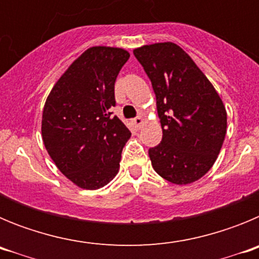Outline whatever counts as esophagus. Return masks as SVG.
Segmentation results:
<instances>
[{
	"label": "esophagus",
	"instance_id": "34e87169",
	"mask_svg": "<svg viewBox=\"0 0 259 259\" xmlns=\"http://www.w3.org/2000/svg\"><path fill=\"white\" fill-rule=\"evenodd\" d=\"M143 118H141V116H136V118H134L132 119V124L135 125V128H136V130H139V128L141 127V124H143Z\"/></svg>",
	"mask_w": 259,
	"mask_h": 259
}]
</instances>
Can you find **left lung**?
Returning <instances> with one entry per match:
<instances>
[{"label": "left lung", "mask_w": 259, "mask_h": 259, "mask_svg": "<svg viewBox=\"0 0 259 259\" xmlns=\"http://www.w3.org/2000/svg\"><path fill=\"white\" fill-rule=\"evenodd\" d=\"M152 81L161 119L162 141L149 149L158 175L189 184L211 168L227 131L221 97L191 57L174 42L134 50Z\"/></svg>", "instance_id": "obj_1"}]
</instances>
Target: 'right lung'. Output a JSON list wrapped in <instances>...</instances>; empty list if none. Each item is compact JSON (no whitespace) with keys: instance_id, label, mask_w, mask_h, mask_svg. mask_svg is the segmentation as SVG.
<instances>
[{"instance_id":"right-lung-1","label":"right lung","mask_w":259,"mask_h":259,"mask_svg":"<svg viewBox=\"0 0 259 259\" xmlns=\"http://www.w3.org/2000/svg\"><path fill=\"white\" fill-rule=\"evenodd\" d=\"M130 53L93 47L53 87L42 111V140L63 175L84 189L113 180L131 132L116 115L114 85Z\"/></svg>"}]
</instances>
